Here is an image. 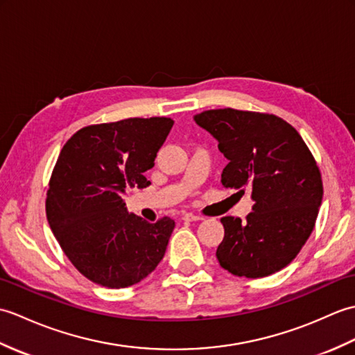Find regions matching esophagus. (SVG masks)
<instances>
[{"label":"esophagus","mask_w":355,"mask_h":355,"mask_svg":"<svg viewBox=\"0 0 355 355\" xmlns=\"http://www.w3.org/2000/svg\"><path fill=\"white\" fill-rule=\"evenodd\" d=\"M202 216L193 214H183V221H201Z\"/></svg>","instance_id":"1"}]
</instances>
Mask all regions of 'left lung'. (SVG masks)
<instances>
[{
    "instance_id": "obj_1",
    "label": "left lung",
    "mask_w": 355,
    "mask_h": 355,
    "mask_svg": "<svg viewBox=\"0 0 355 355\" xmlns=\"http://www.w3.org/2000/svg\"><path fill=\"white\" fill-rule=\"evenodd\" d=\"M193 120L229 160L223 186L253 200L244 221L221 218L218 262L235 276L276 273L296 258L314 229L323 197L314 157L299 132L273 114L224 108L202 111Z\"/></svg>"
}]
</instances>
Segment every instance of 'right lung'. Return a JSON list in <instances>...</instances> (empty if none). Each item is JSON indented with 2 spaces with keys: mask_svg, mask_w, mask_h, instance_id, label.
I'll list each match as a JSON object with an SVG mask.
<instances>
[{
  "mask_svg": "<svg viewBox=\"0 0 355 355\" xmlns=\"http://www.w3.org/2000/svg\"><path fill=\"white\" fill-rule=\"evenodd\" d=\"M172 125L166 117L92 125L59 154L45 201L47 220L64 253L89 281L125 288L163 259L175 223L164 216L153 224L130 214L123 195L150 184L145 172Z\"/></svg>",
  "mask_w": 355,
  "mask_h": 355,
  "instance_id": "1",
  "label": "right lung"
}]
</instances>
